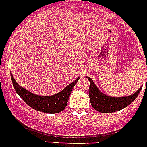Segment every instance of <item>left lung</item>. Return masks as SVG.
I'll return each mask as SVG.
<instances>
[{
	"label": "left lung",
	"instance_id": "8db88e82",
	"mask_svg": "<svg viewBox=\"0 0 147 147\" xmlns=\"http://www.w3.org/2000/svg\"><path fill=\"white\" fill-rule=\"evenodd\" d=\"M90 81L89 97L92 107L100 113H114L125 108L138 96L142 87L134 94L125 97H111L104 94L98 89L92 79L87 76Z\"/></svg>",
	"mask_w": 147,
	"mask_h": 147
}]
</instances>
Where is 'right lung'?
<instances>
[{
  "label": "right lung",
  "mask_w": 147,
  "mask_h": 147,
  "mask_svg": "<svg viewBox=\"0 0 147 147\" xmlns=\"http://www.w3.org/2000/svg\"><path fill=\"white\" fill-rule=\"evenodd\" d=\"M11 78L16 93L28 106L40 112L50 114L57 113L65 108L73 88L75 86L80 79V77H78L74 82H73L62 90V91L57 94L49 96H43L34 94L28 91L25 88L20 86L15 81L11 74Z\"/></svg>",
  "instance_id": "right-lung-1"
}]
</instances>
